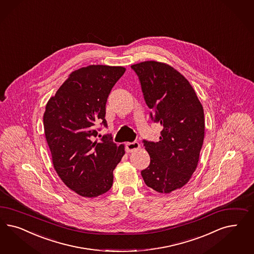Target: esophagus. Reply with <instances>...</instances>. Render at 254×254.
<instances>
[{
	"label": "esophagus",
	"mask_w": 254,
	"mask_h": 254,
	"mask_svg": "<svg viewBox=\"0 0 254 254\" xmlns=\"http://www.w3.org/2000/svg\"><path fill=\"white\" fill-rule=\"evenodd\" d=\"M140 147L139 143L138 142H128L126 143V150L127 152H131V151H134L136 149H138Z\"/></svg>",
	"instance_id": "1"
}]
</instances>
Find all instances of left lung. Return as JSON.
Wrapping results in <instances>:
<instances>
[{
    "mask_svg": "<svg viewBox=\"0 0 254 254\" xmlns=\"http://www.w3.org/2000/svg\"><path fill=\"white\" fill-rule=\"evenodd\" d=\"M138 76L160 140H143L150 164L141 171L147 186L169 193L183 187L196 169L205 136L204 109L188 80L173 67L144 62L131 66Z\"/></svg>",
    "mask_w": 254,
    "mask_h": 254,
    "instance_id": "8db88e82",
    "label": "left lung"
}]
</instances>
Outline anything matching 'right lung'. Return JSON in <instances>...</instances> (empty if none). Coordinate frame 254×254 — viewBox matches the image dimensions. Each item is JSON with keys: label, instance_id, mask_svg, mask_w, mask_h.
Returning a JSON list of instances; mask_svg holds the SVG:
<instances>
[{"label": "right lung", "instance_id": "add662e5", "mask_svg": "<svg viewBox=\"0 0 254 254\" xmlns=\"http://www.w3.org/2000/svg\"><path fill=\"white\" fill-rule=\"evenodd\" d=\"M125 68L89 65L74 71L49 99L43 118L54 168L66 186L83 197H97L113 184V170L124 155L107 127L106 104ZM97 137H101L99 140Z\"/></svg>", "mask_w": 254, "mask_h": 254}]
</instances>
